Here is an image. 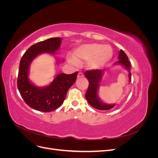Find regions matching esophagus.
I'll return each instance as SVG.
<instances>
[{"label": "esophagus", "instance_id": "obj_1", "mask_svg": "<svg viewBox=\"0 0 158 158\" xmlns=\"http://www.w3.org/2000/svg\"><path fill=\"white\" fill-rule=\"evenodd\" d=\"M77 77H78V78H80L84 77V74H83L82 73H81V72H80V73H78V74Z\"/></svg>", "mask_w": 158, "mask_h": 158}]
</instances>
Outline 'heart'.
<instances>
[{
  "instance_id": "heart-1",
  "label": "heart",
  "mask_w": 158,
  "mask_h": 158,
  "mask_svg": "<svg viewBox=\"0 0 158 158\" xmlns=\"http://www.w3.org/2000/svg\"><path fill=\"white\" fill-rule=\"evenodd\" d=\"M113 55V51L110 45L91 43L76 47L73 51V56H68L67 60L73 65H77L78 62L87 60L89 69L99 70L109 63Z\"/></svg>"
}]
</instances>
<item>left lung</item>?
<instances>
[{
    "label": "left lung",
    "mask_w": 158,
    "mask_h": 158,
    "mask_svg": "<svg viewBox=\"0 0 158 158\" xmlns=\"http://www.w3.org/2000/svg\"><path fill=\"white\" fill-rule=\"evenodd\" d=\"M118 60L114 64H119L123 66L128 72L129 82L131 81V64L128 60L127 55L122 49L118 52ZM106 70H91L85 72V76L89 81V86L85 93V99L91 106L99 110H109L115 106V104H107L102 102L98 96V88L99 84L102 79L103 74Z\"/></svg>",
    "instance_id": "obj_1"
}]
</instances>
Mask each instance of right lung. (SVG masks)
Instances as JSON below:
<instances>
[{"instance_id":"obj_1","label":"right lung","mask_w":158,"mask_h":158,"mask_svg":"<svg viewBox=\"0 0 158 158\" xmlns=\"http://www.w3.org/2000/svg\"><path fill=\"white\" fill-rule=\"evenodd\" d=\"M61 40L60 37H52L33 45L26 51L20 60L18 89L26 103L37 111L49 112L59 108L77 77L78 72L71 74H59L49 85L45 87L36 86L28 77L33 60L42 53L55 55L60 48Z\"/></svg>"}]
</instances>
